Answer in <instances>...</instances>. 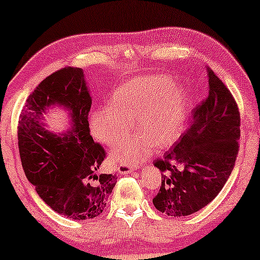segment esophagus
<instances>
[{
  "label": "esophagus",
  "mask_w": 260,
  "mask_h": 260,
  "mask_svg": "<svg viewBox=\"0 0 260 260\" xmlns=\"http://www.w3.org/2000/svg\"><path fill=\"white\" fill-rule=\"evenodd\" d=\"M117 170H118V174H121V175H127V174H131V172L134 171V169L131 168L129 165H120Z\"/></svg>",
  "instance_id": "34e87169"
}]
</instances>
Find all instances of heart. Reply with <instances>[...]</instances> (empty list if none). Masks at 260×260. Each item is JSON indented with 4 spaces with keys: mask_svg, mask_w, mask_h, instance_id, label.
I'll list each match as a JSON object with an SVG mask.
<instances>
[{
    "mask_svg": "<svg viewBox=\"0 0 260 260\" xmlns=\"http://www.w3.org/2000/svg\"><path fill=\"white\" fill-rule=\"evenodd\" d=\"M187 98L180 85L166 74L136 77L116 88L110 106L90 115L92 136L103 144L115 145L134 129L133 139L111 151L113 162L136 165L151 148L165 149L178 139L186 121Z\"/></svg>",
    "mask_w": 260,
    "mask_h": 260,
    "instance_id": "obj_1",
    "label": "heart"
}]
</instances>
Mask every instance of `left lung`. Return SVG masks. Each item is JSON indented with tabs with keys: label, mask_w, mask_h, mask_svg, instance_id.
<instances>
[{
	"label": "left lung",
	"mask_w": 260,
	"mask_h": 260,
	"mask_svg": "<svg viewBox=\"0 0 260 260\" xmlns=\"http://www.w3.org/2000/svg\"><path fill=\"white\" fill-rule=\"evenodd\" d=\"M209 96L193 111L174 148L155 160L161 187L154 207L169 216L201 210L222 189L238 154L240 112L226 85L208 70Z\"/></svg>",
	"instance_id": "obj_1"
}]
</instances>
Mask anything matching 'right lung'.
<instances>
[{
	"instance_id": "add662e5",
	"label": "right lung",
	"mask_w": 260,
	"mask_h": 260,
	"mask_svg": "<svg viewBox=\"0 0 260 260\" xmlns=\"http://www.w3.org/2000/svg\"><path fill=\"white\" fill-rule=\"evenodd\" d=\"M68 111L69 127L47 129L52 107ZM91 96L82 68L66 67L44 79L26 99L18 126V147L26 178L50 208L72 220L99 216L117 176L99 174L106 154L92 140Z\"/></svg>"
}]
</instances>
